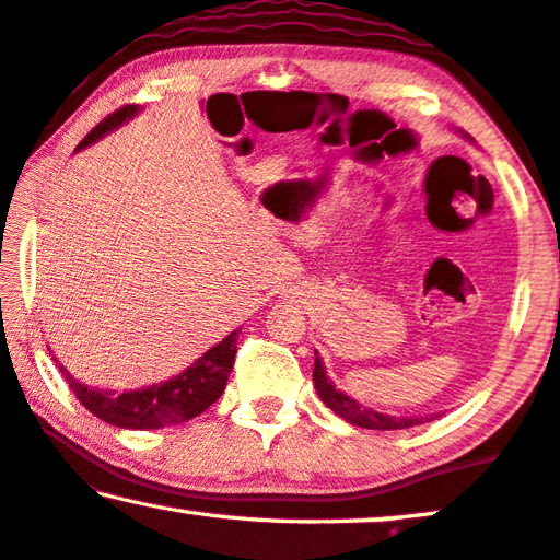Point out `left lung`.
I'll return each instance as SVG.
<instances>
[{
    "instance_id": "obj_1",
    "label": "left lung",
    "mask_w": 560,
    "mask_h": 560,
    "mask_svg": "<svg viewBox=\"0 0 560 560\" xmlns=\"http://www.w3.org/2000/svg\"><path fill=\"white\" fill-rule=\"evenodd\" d=\"M314 386L316 394L322 401L331 408L334 413H339L343 421H349L353 425H361V429H374V431H398V429H411V425H419L425 421H433L439 413L433 416H388V413H378L374 408L361 406L357 398L346 396L331 384V378L326 376L324 361L318 359V351L314 357Z\"/></svg>"
}]
</instances>
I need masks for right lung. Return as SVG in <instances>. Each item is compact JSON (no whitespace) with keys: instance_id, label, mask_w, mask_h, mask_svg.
I'll list each match as a JSON object with an SVG mask.
<instances>
[{"instance_id":"obj_1","label":"right lung","mask_w":560,"mask_h":560,"mask_svg":"<svg viewBox=\"0 0 560 560\" xmlns=\"http://www.w3.org/2000/svg\"><path fill=\"white\" fill-rule=\"evenodd\" d=\"M139 112V106H124V109L114 112L112 117H106L100 127H94L82 139V144L77 149H84L94 144L96 139H102L121 127L124 121H129ZM236 336L238 328L221 339L217 346H211L207 353L191 363L189 369H184L179 376L162 381V384L144 386V388H131V392H102V388H92L77 381L69 371L61 366L59 359H55L59 374L72 388L74 396L79 398L86 411H92L96 419H102L119 429L131 431H149V429H164V425L184 423L207 411V408L224 394V386L229 381V374L234 369L236 357Z\"/></svg>"}]
</instances>
